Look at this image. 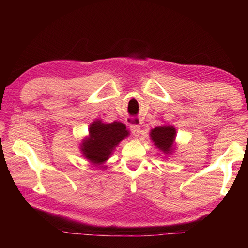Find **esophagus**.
<instances>
[{
    "instance_id": "obj_1",
    "label": "esophagus",
    "mask_w": 248,
    "mask_h": 248,
    "mask_svg": "<svg viewBox=\"0 0 248 248\" xmlns=\"http://www.w3.org/2000/svg\"><path fill=\"white\" fill-rule=\"evenodd\" d=\"M130 130H131L133 137H139V134H140V125L131 124V125H130Z\"/></svg>"
}]
</instances>
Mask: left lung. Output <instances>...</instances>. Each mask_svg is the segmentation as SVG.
<instances>
[{
	"label": "left lung",
	"mask_w": 248,
	"mask_h": 248,
	"mask_svg": "<svg viewBox=\"0 0 248 248\" xmlns=\"http://www.w3.org/2000/svg\"><path fill=\"white\" fill-rule=\"evenodd\" d=\"M150 138L154 145L162 151L166 155H170L174 152L175 139H176V129L174 125L164 124L159 125L151 130Z\"/></svg>",
	"instance_id": "left-lung-1"
}]
</instances>
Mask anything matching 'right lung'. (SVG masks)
Wrapping results in <instances>:
<instances>
[{"label":"right lung","instance_id":"1","mask_svg":"<svg viewBox=\"0 0 248 248\" xmlns=\"http://www.w3.org/2000/svg\"><path fill=\"white\" fill-rule=\"evenodd\" d=\"M129 130L120 121L105 124L96 119L90 124L89 136L79 144L83 156L95 166L103 165L111 156L121 141L129 136Z\"/></svg>","mask_w":248,"mask_h":248}]
</instances>
